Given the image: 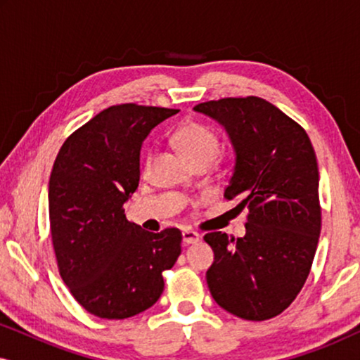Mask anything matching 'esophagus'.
I'll return each instance as SVG.
<instances>
[{
	"label": "esophagus",
	"instance_id": "1",
	"mask_svg": "<svg viewBox=\"0 0 360 360\" xmlns=\"http://www.w3.org/2000/svg\"><path fill=\"white\" fill-rule=\"evenodd\" d=\"M184 244H196L200 240V234L195 233V231H184Z\"/></svg>",
	"mask_w": 360,
	"mask_h": 360
}]
</instances>
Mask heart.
Masks as SVG:
<instances>
[{"label":"heart","mask_w":360,"mask_h":360,"mask_svg":"<svg viewBox=\"0 0 360 360\" xmlns=\"http://www.w3.org/2000/svg\"><path fill=\"white\" fill-rule=\"evenodd\" d=\"M172 142L181 155L193 165L211 164L221 149V139L213 127L205 122L186 120L172 132ZM150 154L146 155L149 162Z\"/></svg>","instance_id":"obj_1"}]
</instances>
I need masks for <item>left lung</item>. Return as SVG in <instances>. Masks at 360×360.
Instances as JSON below:
<instances>
[{"mask_svg": "<svg viewBox=\"0 0 360 360\" xmlns=\"http://www.w3.org/2000/svg\"><path fill=\"white\" fill-rule=\"evenodd\" d=\"M195 110L221 122L236 149L224 198L248 208L244 238L205 234L214 302L234 316L265 321L285 311L307 282L321 231L319 172L307 131L259 96L221 98Z\"/></svg>", "mask_w": 360, "mask_h": 360, "instance_id": "obj_1", "label": "left lung"}]
</instances>
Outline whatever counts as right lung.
Here are the masks:
<instances>
[{
	"mask_svg": "<svg viewBox=\"0 0 360 360\" xmlns=\"http://www.w3.org/2000/svg\"><path fill=\"white\" fill-rule=\"evenodd\" d=\"M179 112L115 105L72 132L49 180V219L58 274L73 298L103 319H126L164 292L165 270L181 252V233H149L122 205L139 185L142 141Z\"/></svg>",
	"mask_w": 360,
	"mask_h": 360,
	"instance_id": "right-lung-1",
	"label": "right lung"
}]
</instances>
